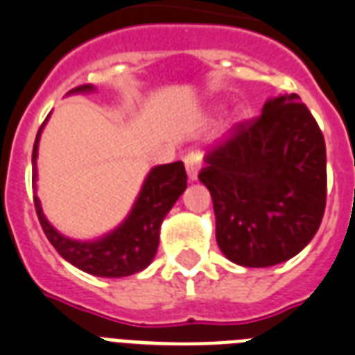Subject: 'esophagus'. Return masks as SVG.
I'll return each mask as SVG.
<instances>
[{
    "label": "esophagus",
    "mask_w": 355,
    "mask_h": 355,
    "mask_svg": "<svg viewBox=\"0 0 355 355\" xmlns=\"http://www.w3.org/2000/svg\"><path fill=\"white\" fill-rule=\"evenodd\" d=\"M200 160H202V155L200 153H189L184 158V164H186L187 177L191 182H195L198 177V169H200Z\"/></svg>",
    "instance_id": "1"
}]
</instances>
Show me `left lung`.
<instances>
[{
    "mask_svg": "<svg viewBox=\"0 0 355 355\" xmlns=\"http://www.w3.org/2000/svg\"><path fill=\"white\" fill-rule=\"evenodd\" d=\"M215 237L235 264L268 268L295 257L318 233L327 204V148L297 94L270 98L204 158Z\"/></svg>",
    "mask_w": 355,
    "mask_h": 355,
    "instance_id": "obj_1",
    "label": "left lung"
}]
</instances>
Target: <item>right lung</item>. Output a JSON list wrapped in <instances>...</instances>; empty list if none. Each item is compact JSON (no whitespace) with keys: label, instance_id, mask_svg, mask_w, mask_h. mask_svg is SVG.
Listing matches in <instances>:
<instances>
[{"label":"right lung","instance_id":"right-lung-1","mask_svg":"<svg viewBox=\"0 0 355 355\" xmlns=\"http://www.w3.org/2000/svg\"><path fill=\"white\" fill-rule=\"evenodd\" d=\"M94 91H96L94 85H82L69 91L67 94H87ZM49 116L37 131L33 149L34 191L37 180V146ZM186 187L187 175L182 162L155 166L148 173L137 200L132 204L128 217L123 218V223L93 241H76L58 232L43 215L37 195H34V206L49 243L56 248V252L65 261L96 277H128L132 273L142 272L151 264L160 243L162 220L175 206L178 197L186 191Z\"/></svg>","mask_w":355,"mask_h":355}]
</instances>
